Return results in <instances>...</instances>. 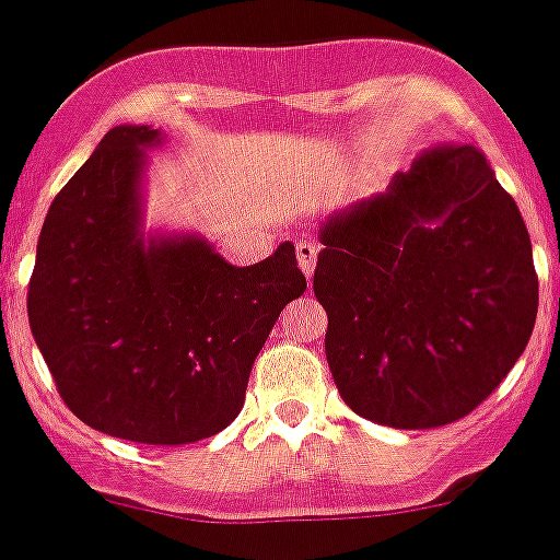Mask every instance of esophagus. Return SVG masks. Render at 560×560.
I'll list each match as a JSON object with an SVG mask.
<instances>
[{"mask_svg":"<svg viewBox=\"0 0 560 560\" xmlns=\"http://www.w3.org/2000/svg\"><path fill=\"white\" fill-rule=\"evenodd\" d=\"M296 260H300V269L305 271V277L311 280L313 269H316V244L311 242L296 244Z\"/></svg>","mask_w":560,"mask_h":560,"instance_id":"1","label":"esophagus"}]
</instances>
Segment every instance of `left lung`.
Returning a JSON list of instances; mask_svg holds the SVG:
<instances>
[{
  "instance_id": "8db88e82",
  "label": "left lung",
  "mask_w": 560,
  "mask_h": 560,
  "mask_svg": "<svg viewBox=\"0 0 560 560\" xmlns=\"http://www.w3.org/2000/svg\"><path fill=\"white\" fill-rule=\"evenodd\" d=\"M313 291L340 398L393 429L478 407L528 346L539 311L528 228L472 145L425 151L385 191L318 228Z\"/></svg>"
}]
</instances>
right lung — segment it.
Returning a JSON list of instances; mask_svg holds the SVG:
<instances>
[{
    "instance_id": "obj_1",
    "label": "right lung",
    "mask_w": 560,
    "mask_h": 560,
    "mask_svg": "<svg viewBox=\"0 0 560 560\" xmlns=\"http://www.w3.org/2000/svg\"><path fill=\"white\" fill-rule=\"evenodd\" d=\"M153 126H115L55 197L26 313L62 401L145 445L206 440L242 412L277 316L305 294L294 244L233 266L197 231H145Z\"/></svg>"
}]
</instances>
